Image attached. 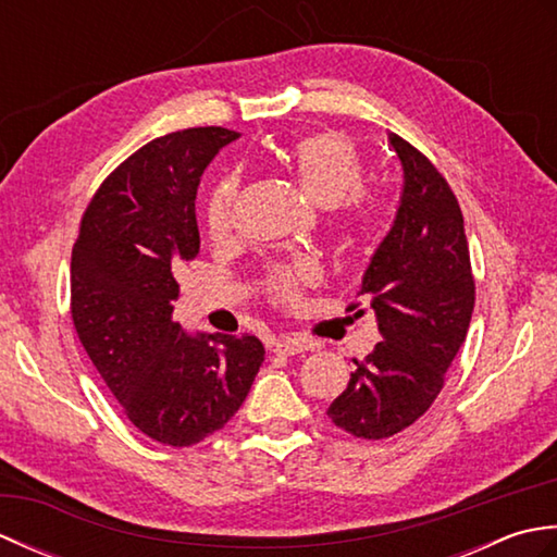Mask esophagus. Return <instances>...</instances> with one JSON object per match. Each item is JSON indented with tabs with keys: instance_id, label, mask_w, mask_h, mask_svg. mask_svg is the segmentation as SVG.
<instances>
[{
	"instance_id": "1",
	"label": "esophagus",
	"mask_w": 557,
	"mask_h": 557,
	"mask_svg": "<svg viewBox=\"0 0 557 557\" xmlns=\"http://www.w3.org/2000/svg\"><path fill=\"white\" fill-rule=\"evenodd\" d=\"M313 349V345L306 337H297V335H282L275 342H272V351L275 354H285V357H292V354H301Z\"/></svg>"
}]
</instances>
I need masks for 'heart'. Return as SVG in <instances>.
I'll return each instance as SVG.
<instances>
[{
    "label": "heart",
    "instance_id": "1",
    "mask_svg": "<svg viewBox=\"0 0 557 557\" xmlns=\"http://www.w3.org/2000/svg\"><path fill=\"white\" fill-rule=\"evenodd\" d=\"M282 164L299 182L304 194L315 203L333 206L337 224L357 239H373L389 218V198L381 188L363 186V158L347 136L321 132L292 144ZM236 180L224 176L208 194L203 220L215 242H224L234 230ZM318 282V268L309 258H292L272 263L265 270L263 292L285 309L299 306L304 292Z\"/></svg>",
    "mask_w": 557,
    "mask_h": 557
}]
</instances>
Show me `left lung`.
<instances>
[{"mask_svg": "<svg viewBox=\"0 0 557 557\" xmlns=\"http://www.w3.org/2000/svg\"><path fill=\"white\" fill-rule=\"evenodd\" d=\"M389 144L405 168V191L359 292L369 297L383 339L363 361L354 359L347 389L327 407L337 429L363 441L405 431L431 409L467 339L476 299L453 188L409 140L393 134Z\"/></svg>", "mask_w": 557, "mask_h": 557, "instance_id": "obj_1", "label": "left lung"}]
</instances>
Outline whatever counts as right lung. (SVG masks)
<instances>
[{"mask_svg":"<svg viewBox=\"0 0 557 557\" xmlns=\"http://www.w3.org/2000/svg\"><path fill=\"white\" fill-rule=\"evenodd\" d=\"M234 138L230 128L198 126L136 150L90 198L71 251V321L81 345L126 419L172 447L220 431L265 357L253 335L194 337L172 321L174 270L200 248V174Z\"/></svg>","mask_w":557,"mask_h":557,"instance_id":"add662e5","label":"right lung"}]
</instances>
